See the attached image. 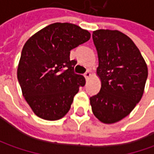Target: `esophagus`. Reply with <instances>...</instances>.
I'll use <instances>...</instances> for the list:
<instances>
[{
  "instance_id": "34e87169",
  "label": "esophagus",
  "mask_w": 154,
  "mask_h": 154,
  "mask_svg": "<svg viewBox=\"0 0 154 154\" xmlns=\"http://www.w3.org/2000/svg\"><path fill=\"white\" fill-rule=\"evenodd\" d=\"M84 76H85V78H86V80L88 79V78H90V76H91V71L90 70H87L85 74H84Z\"/></svg>"
}]
</instances>
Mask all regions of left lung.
Listing matches in <instances>:
<instances>
[{
  "instance_id": "1",
  "label": "left lung",
  "mask_w": 154,
  "mask_h": 154,
  "mask_svg": "<svg viewBox=\"0 0 154 154\" xmlns=\"http://www.w3.org/2000/svg\"><path fill=\"white\" fill-rule=\"evenodd\" d=\"M98 57L101 88L90 98L93 115L103 123L121 121L139 103L147 78V66L131 38L117 30L92 32Z\"/></svg>"
}]
</instances>
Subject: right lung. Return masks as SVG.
Masks as SVG:
<instances>
[{"instance_id": "obj_1", "label": "right lung", "mask_w": 154, "mask_h": 154, "mask_svg": "<svg viewBox=\"0 0 154 154\" xmlns=\"http://www.w3.org/2000/svg\"><path fill=\"white\" fill-rule=\"evenodd\" d=\"M88 31L71 23H54L26 42L17 77L22 94L35 115L48 120L62 118L74 95L84 86V76L75 74L70 51L88 41Z\"/></svg>"}]
</instances>
